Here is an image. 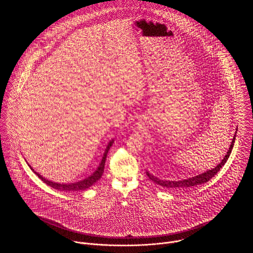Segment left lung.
I'll list each match as a JSON object with an SVG mask.
<instances>
[{
	"instance_id": "obj_1",
	"label": "left lung",
	"mask_w": 253,
	"mask_h": 253,
	"mask_svg": "<svg viewBox=\"0 0 253 253\" xmlns=\"http://www.w3.org/2000/svg\"><path fill=\"white\" fill-rule=\"evenodd\" d=\"M236 131H237V129H236ZM235 137H236V132H235V134H234V136L232 138V142L230 144V147L229 148V151H228L227 155L222 159V161L217 165L215 168L209 169L206 172H203L201 174H198L196 176H193L192 178L178 181L162 180V179H160L158 177H156L155 175H153L149 171H146V173H147L148 177L151 180L154 181L155 183H157V184L162 186V187L168 188V189H187V188H190V187H193V186H197V185L206 183V182L210 180L211 178H212L216 174L217 172L220 170V169L222 168L225 165V163L227 162L228 158L230 156V153L232 151L234 141H235Z\"/></svg>"
}]
</instances>
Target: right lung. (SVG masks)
<instances>
[{"label":"right lung","mask_w":253,"mask_h":253,"mask_svg":"<svg viewBox=\"0 0 253 253\" xmlns=\"http://www.w3.org/2000/svg\"><path fill=\"white\" fill-rule=\"evenodd\" d=\"M113 142H114L113 139L109 142L108 146H107V148H106V150H105V152L103 154V157L101 159V162H100L98 168L96 169V171H94L90 176H88L87 178H85L84 180L79 181V182H76V183H70V184H62L61 183V184H60V183H55L53 181L47 180L44 177H42L41 174H39L38 172H36L33 169L31 168V166H29V167L36 173L41 180L43 181L45 184H47L48 186L52 187L53 189H56V190H59V191H65V192H67V191L68 192H72V191L86 190V189L90 188L92 185H94L96 181L98 180L102 176L103 171H104L105 160H106V157H107L109 149L113 144Z\"/></svg>","instance_id":"obj_1"}]
</instances>
